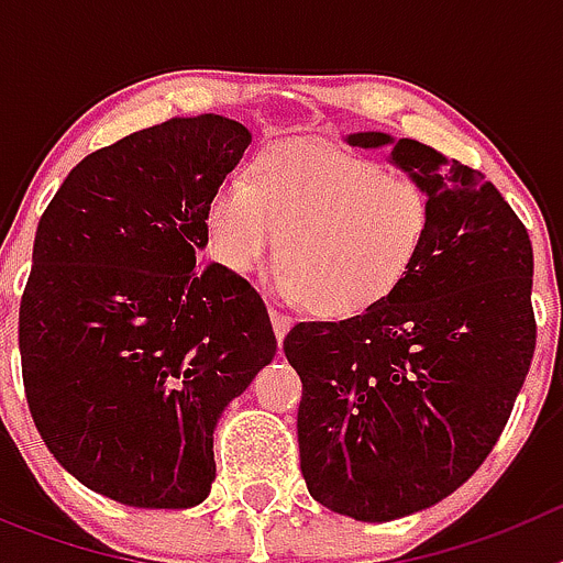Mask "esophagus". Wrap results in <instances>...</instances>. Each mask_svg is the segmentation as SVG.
<instances>
[{
    "mask_svg": "<svg viewBox=\"0 0 563 563\" xmlns=\"http://www.w3.org/2000/svg\"><path fill=\"white\" fill-rule=\"evenodd\" d=\"M271 321H273V330H276L278 343H282V341H285L287 332H290L292 316H287V312H282V310H276V307H271Z\"/></svg>",
    "mask_w": 563,
    "mask_h": 563,
    "instance_id": "1",
    "label": "esophagus"
}]
</instances>
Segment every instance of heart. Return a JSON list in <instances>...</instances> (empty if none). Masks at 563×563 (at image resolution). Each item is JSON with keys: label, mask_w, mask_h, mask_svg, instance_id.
<instances>
[{"label": "heart", "mask_w": 563, "mask_h": 563, "mask_svg": "<svg viewBox=\"0 0 563 563\" xmlns=\"http://www.w3.org/2000/svg\"><path fill=\"white\" fill-rule=\"evenodd\" d=\"M434 206L406 174L343 148L282 143L253 161L247 180L211 194L213 258L253 273L276 256V290L321 318H352L395 296L426 256Z\"/></svg>", "instance_id": "heart-1"}]
</instances>
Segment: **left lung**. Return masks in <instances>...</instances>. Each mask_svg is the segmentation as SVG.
<instances>
[{"instance_id": "1", "label": "left lung", "mask_w": 563, "mask_h": 563, "mask_svg": "<svg viewBox=\"0 0 563 563\" xmlns=\"http://www.w3.org/2000/svg\"><path fill=\"white\" fill-rule=\"evenodd\" d=\"M346 143L391 146V163L429 191V247L395 296L343 321H301L285 355L305 383L310 496L391 521L454 494L505 431L536 352L533 245L476 168L383 132Z\"/></svg>"}]
</instances>
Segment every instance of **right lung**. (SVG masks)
Wrapping results in <instances>:
<instances>
[{
	"label": "right lung",
	"mask_w": 563,
	"mask_h": 563,
	"mask_svg": "<svg viewBox=\"0 0 563 563\" xmlns=\"http://www.w3.org/2000/svg\"><path fill=\"white\" fill-rule=\"evenodd\" d=\"M251 143L172 118L87 154L44 208L19 305L30 417L96 494L180 510L211 494L213 429L276 355L271 316L213 262L206 208Z\"/></svg>",
	"instance_id": "obj_1"
}]
</instances>
